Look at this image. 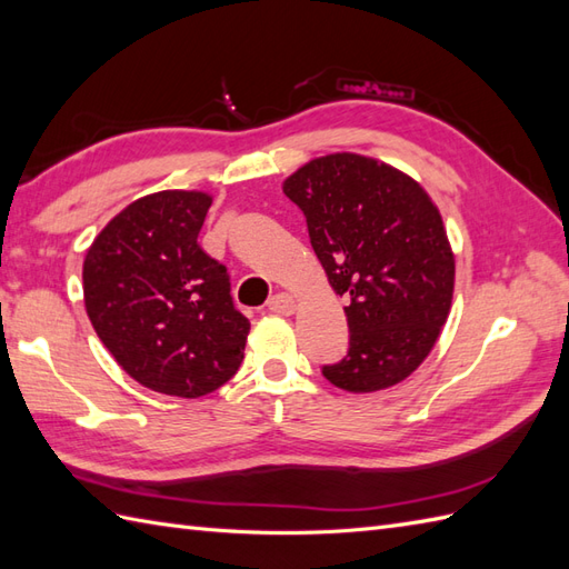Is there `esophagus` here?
I'll use <instances>...</instances> for the list:
<instances>
[{"instance_id": "esophagus-1", "label": "esophagus", "mask_w": 569, "mask_h": 569, "mask_svg": "<svg viewBox=\"0 0 569 569\" xmlns=\"http://www.w3.org/2000/svg\"><path fill=\"white\" fill-rule=\"evenodd\" d=\"M268 309H270L272 313H280V316H292V313L297 311V301H295V297H289V295L280 292V295L270 297Z\"/></svg>"}]
</instances>
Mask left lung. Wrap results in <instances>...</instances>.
<instances>
[{"label":"left lung","mask_w":569,"mask_h":569,"mask_svg":"<svg viewBox=\"0 0 569 569\" xmlns=\"http://www.w3.org/2000/svg\"><path fill=\"white\" fill-rule=\"evenodd\" d=\"M282 190L307 217L332 292L350 301V350L323 377L350 393L408 379L432 352L453 299L439 207L408 173L355 151L307 161Z\"/></svg>","instance_id":"left-lung-1"}]
</instances>
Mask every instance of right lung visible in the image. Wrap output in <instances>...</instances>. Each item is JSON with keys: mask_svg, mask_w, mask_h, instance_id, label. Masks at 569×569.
<instances>
[{"mask_svg": "<svg viewBox=\"0 0 569 569\" xmlns=\"http://www.w3.org/2000/svg\"><path fill=\"white\" fill-rule=\"evenodd\" d=\"M212 196L161 190L130 202L84 258V307L116 362L147 389L200 398L241 367L251 323L233 309L227 268L198 233Z\"/></svg>", "mask_w": 569, "mask_h": 569, "instance_id": "1", "label": "right lung"}]
</instances>
